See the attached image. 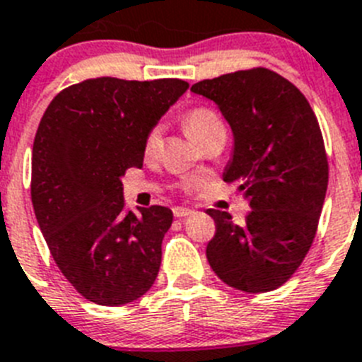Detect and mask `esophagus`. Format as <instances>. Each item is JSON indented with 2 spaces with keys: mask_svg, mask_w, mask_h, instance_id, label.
<instances>
[{
  "mask_svg": "<svg viewBox=\"0 0 362 362\" xmlns=\"http://www.w3.org/2000/svg\"><path fill=\"white\" fill-rule=\"evenodd\" d=\"M173 213H175V216H177V218H185V216L193 215V211H191V209H187V207H175V209H173Z\"/></svg>",
  "mask_w": 362,
  "mask_h": 362,
  "instance_id": "1",
  "label": "esophagus"
}]
</instances>
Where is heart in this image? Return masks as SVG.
Segmentation results:
<instances>
[{
    "mask_svg": "<svg viewBox=\"0 0 362 362\" xmlns=\"http://www.w3.org/2000/svg\"><path fill=\"white\" fill-rule=\"evenodd\" d=\"M184 125L185 131L191 134V138L199 146L211 134L226 131V125L218 112L211 107L204 105L193 107V109L185 112ZM160 147H162V125H155V127H151L147 131L146 138H144V153H146V156H155Z\"/></svg>",
    "mask_w": 362,
    "mask_h": 362,
    "instance_id": "obj_1",
    "label": "heart"
}]
</instances>
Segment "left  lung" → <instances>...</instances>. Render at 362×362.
I'll return each mask as SVG.
<instances>
[{"label": "left lung", "instance_id": "8db88e82", "mask_svg": "<svg viewBox=\"0 0 362 362\" xmlns=\"http://www.w3.org/2000/svg\"><path fill=\"white\" fill-rule=\"evenodd\" d=\"M191 90L218 105L235 136L224 180L247 199L244 224L209 209L206 250L222 282L247 293L284 284L313 244L328 187V156L313 109L297 87L264 67L229 72Z\"/></svg>", "mask_w": 362, "mask_h": 362}]
</instances>
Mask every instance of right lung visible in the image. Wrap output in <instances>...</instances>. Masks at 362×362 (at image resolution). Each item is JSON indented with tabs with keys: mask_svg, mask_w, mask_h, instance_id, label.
<instances>
[{
	"mask_svg": "<svg viewBox=\"0 0 362 362\" xmlns=\"http://www.w3.org/2000/svg\"><path fill=\"white\" fill-rule=\"evenodd\" d=\"M187 87L178 78H90L43 112L33 146L34 213L59 272L90 303H133L156 281L173 211H127L122 177L142 168L147 131Z\"/></svg>",
	"mask_w": 362,
	"mask_h": 362,
	"instance_id": "right-lung-1",
	"label": "right lung"
}]
</instances>
